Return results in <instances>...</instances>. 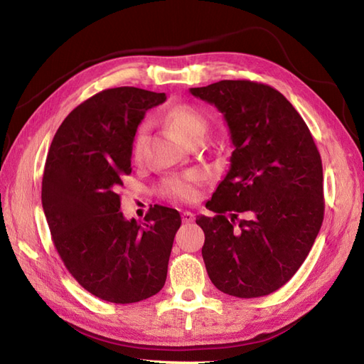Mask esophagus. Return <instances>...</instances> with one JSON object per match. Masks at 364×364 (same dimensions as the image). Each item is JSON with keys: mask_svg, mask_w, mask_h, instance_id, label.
Masks as SVG:
<instances>
[{"mask_svg": "<svg viewBox=\"0 0 364 364\" xmlns=\"http://www.w3.org/2000/svg\"><path fill=\"white\" fill-rule=\"evenodd\" d=\"M181 218H183V222L184 223H192V222H194V214H192L191 211H184L183 214H181Z\"/></svg>", "mask_w": 364, "mask_h": 364, "instance_id": "obj_1", "label": "esophagus"}]
</instances>
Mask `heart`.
Listing matches in <instances>:
<instances>
[{"instance_id":"b5f03b06","label":"heart","mask_w":364,"mask_h":364,"mask_svg":"<svg viewBox=\"0 0 364 364\" xmlns=\"http://www.w3.org/2000/svg\"><path fill=\"white\" fill-rule=\"evenodd\" d=\"M162 120L189 145L202 141L208 131L206 115L197 106L189 103H180L167 107L162 114ZM146 139H149V125L142 123L134 131L133 142H131V153H133L134 159L142 158ZM162 191L167 197L180 200V202H196L200 196L198 176L196 173L170 176L162 184Z\"/></svg>"}]
</instances>
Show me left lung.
<instances>
[{
	"instance_id": "obj_1",
	"label": "left lung",
	"mask_w": 364,
	"mask_h": 364,
	"mask_svg": "<svg viewBox=\"0 0 364 364\" xmlns=\"http://www.w3.org/2000/svg\"><path fill=\"white\" fill-rule=\"evenodd\" d=\"M191 94L223 114L235 145L228 173L206 203L215 214L196 220L206 272L230 296H267L297 272L321 230L318 146L300 114L267 84L223 80Z\"/></svg>"
}]
</instances>
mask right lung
Segmentation results:
<instances>
[{"instance_id": "1", "label": "right lung", "mask_w": 364, "mask_h": 364, "mask_svg": "<svg viewBox=\"0 0 364 364\" xmlns=\"http://www.w3.org/2000/svg\"><path fill=\"white\" fill-rule=\"evenodd\" d=\"M166 94L115 87L76 106L54 134L42 180L53 242L84 289L111 304L158 294L181 225L176 210L154 205L145 222L120 211L122 178L131 173L134 131Z\"/></svg>"}]
</instances>
